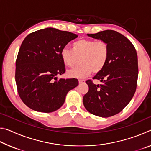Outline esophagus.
I'll return each instance as SVG.
<instances>
[{
  "label": "esophagus",
  "mask_w": 151,
  "mask_h": 151,
  "mask_svg": "<svg viewBox=\"0 0 151 151\" xmlns=\"http://www.w3.org/2000/svg\"><path fill=\"white\" fill-rule=\"evenodd\" d=\"M84 82H85V81H84V80H82V79H79V80H78V83H79V84L83 83H84Z\"/></svg>",
  "instance_id": "1"
}]
</instances>
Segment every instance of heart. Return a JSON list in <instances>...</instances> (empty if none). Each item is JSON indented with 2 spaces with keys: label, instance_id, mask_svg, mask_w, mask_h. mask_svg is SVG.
Returning a JSON list of instances; mask_svg holds the SVG:
<instances>
[{
  "label": "heart",
  "instance_id": "obj_1",
  "mask_svg": "<svg viewBox=\"0 0 151 151\" xmlns=\"http://www.w3.org/2000/svg\"><path fill=\"white\" fill-rule=\"evenodd\" d=\"M71 49L63 48L60 53L62 62L67 67H73L80 59L81 66L67 73L71 78H84L93 71L101 72L109 59V47L104 40L80 39L71 45Z\"/></svg>",
  "mask_w": 151,
  "mask_h": 151
}]
</instances>
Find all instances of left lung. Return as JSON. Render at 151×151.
Returning a JSON list of instances; mask_svg holds the SVG:
<instances>
[{
	"label": "left lung",
	"mask_w": 151,
	"mask_h": 151,
	"mask_svg": "<svg viewBox=\"0 0 151 151\" xmlns=\"http://www.w3.org/2000/svg\"><path fill=\"white\" fill-rule=\"evenodd\" d=\"M87 35L105 41L109 47V57L104 68L93 77L101 84L86 81L88 91L83 96V104L94 115L112 116L122 111L136 91L139 75L137 51L127 37L114 30Z\"/></svg>",
	"instance_id": "left-lung-1"
}]
</instances>
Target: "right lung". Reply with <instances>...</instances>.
Listing matches in <instances>:
<instances>
[{
    "label": "right lung",
    "instance_id": "1",
    "mask_svg": "<svg viewBox=\"0 0 151 151\" xmlns=\"http://www.w3.org/2000/svg\"><path fill=\"white\" fill-rule=\"evenodd\" d=\"M54 28L37 30L22 41L16 60L15 81L22 102L34 111L52 112L65 103L68 92L78 85L76 78L57 79L65 73L61 50L77 38Z\"/></svg>",
    "mask_w": 151,
    "mask_h": 151
}]
</instances>
